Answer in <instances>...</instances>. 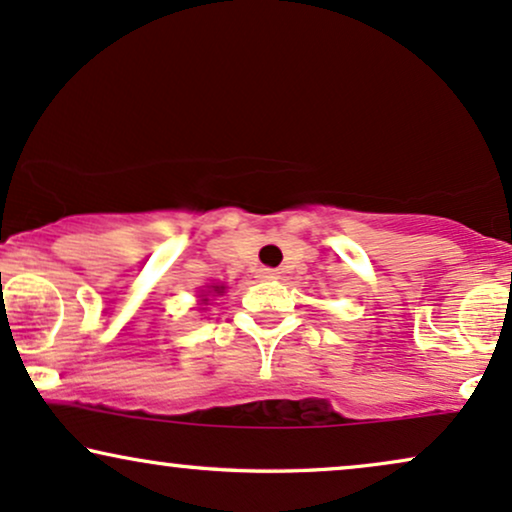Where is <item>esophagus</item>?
I'll return each mask as SVG.
<instances>
[{"label":"esophagus","instance_id":"1","mask_svg":"<svg viewBox=\"0 0 512 512\" xmlns=\"http://www.w3.org/2000/svg\"><path fill=\"white\" fill-rule=\"evenodd\" d=\"M260 279H279V272H276V269L262 267L260 269Z\"/></svg>","mask_w":512,"mask_h":512}]
</instances>
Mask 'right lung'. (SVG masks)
I'll return each mask as SVG.
<instances>
[{"instance_id":"add662e5","label":"right lung","mask_w":512,"mask_h":512,"mask_svg":"<svg viewBox=\"0 0 512 512\" xmlns=\"http://www.w3.org/2000/svg\"><path fill=\"white\" fill-rule=\"evenodd\" d=\"M214 291H217V293H219V286H214Z\"/></svg>"}]
</instances>
